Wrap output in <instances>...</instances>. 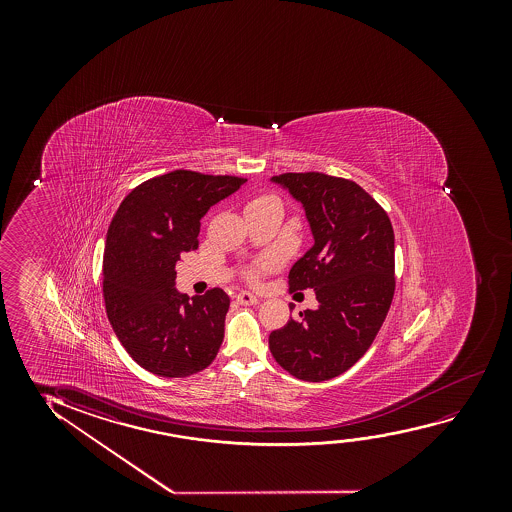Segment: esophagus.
<instances>
[{"label": "esophagus", "mask_w": 512, "mask_h": 512, "mask_svg": "<svg viewBox=\"0 0 512 512\" xmlns=\"http://www.w3.org/2000/svg\"><path fill=\"white\" fill-rule=\"evenodd\" d=\"M236 301H238L239 304H243V306H248V304H255V302H257V297L250 294V292H246V290H241V292L236 295Z\"/></svg>", "instance_id": "obj_1"}]
</instances>
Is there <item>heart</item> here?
<instances>
[{"label": "heart", "mask_w": 512, "mask_h": 512, "mask_svg": "<svg viewBox=\"0 0 512 512\" xmlns=\"http://www.w3.org/2000/svg\"><path fill=\"white\" fill-rule=\"evenodd\" d=\"M264 197H269V196H262V197H259V199H264ZM255 201H257V199H255ZM264 264H273V262H271V260H266V262H264Z\"/></svg>", "instance_id": "b5f03b06"}]
</instances>
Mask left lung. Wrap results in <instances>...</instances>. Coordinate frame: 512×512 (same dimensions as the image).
Masks as SVG:
<instances>
[{
	"label": "left lung",
	"instance_id": "1",
	"mask_svg": "<svg viewBox=\"0 0 512 512\" xmlns=\"http://www.w3.org/2000/svg\"><path fill=\"white\" fill-rule=\"evenodd\" d=\"M273 182L301 201L315 238L290 269L288 288H313L318 308L273 330L269 350L292 376L318 383L357 364L385 322L395 292L392 222L346 178L309 171Z\"/></svg>",
	"mask_w": 512,
	"mask_h": 512
}]
</instances>
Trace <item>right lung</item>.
I'll list each match as a JSON object with an SVG mask.
<instances>
[{
	"instance_id": "1",
	"label": "right lung",
	"mask_w": 512,
	"mask_h": 512,
	"mask_svg": "<svg viewBox=\"0 0 512 512\" xmlns=\"http://www.w3.org/2000/svg\"><path fill=\"white\" fill-rule=\"evenodd\" d=\"M246 182L175 169L131 190L113 215L103 255L106 315L136 364L162 378L203 371L224 341L231 299L222 288L190 299L176 262L196 250L201 218Z\"/></svg>"
}]
</instances>
